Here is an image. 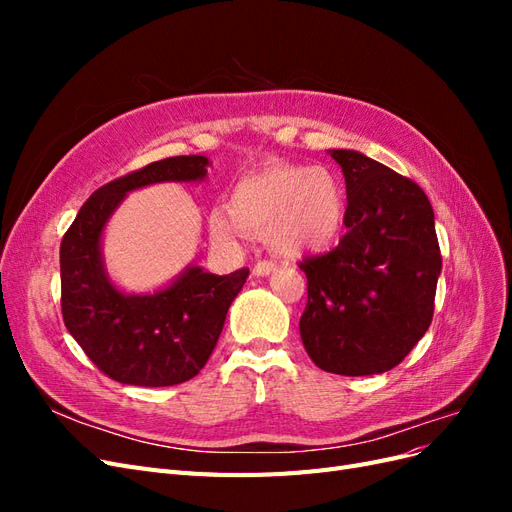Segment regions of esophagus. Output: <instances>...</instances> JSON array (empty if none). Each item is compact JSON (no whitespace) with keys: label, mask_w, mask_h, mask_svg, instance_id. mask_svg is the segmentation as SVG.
<instances>
[{"label":"esophagus","mask_w":512,"mask_h":512,"mask_svg":"<svg viewBox=\"0 0 512 512\" xmlns=\"http://www.w3.org/2000/svg\"><path fill=\"white\" fill-rule=\"evenodd\" d=\"M273 271H275V262L273 260H258L256 265H254V269H252V273L258 275V277H265V275H269Z\"/></svg>","instance_id":"obj_1"}]
</instances>
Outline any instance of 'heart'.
<instances>
[{"instance_id": "obj_1", "label": "heart", "mask_w": 512, "mask_h": 512, "mask_svg": "<svg viewBox=\"0 0 512 512\" xmlns=\"http://www.w3.org/2000/svg\"><path fill=\"white\" fill-rule=\"evenodd\" d=\"M344 220L342 185L327 168L265 166L241 177L228 209L209 215L211 237L239 245L247 235H269L277 252L299 256L322 250Z\"/></svg>"}]
</instances>
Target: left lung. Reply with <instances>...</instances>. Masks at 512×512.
Returning a JSON list of instances; mask_svg holds the SVG:
<instances>
[{"instance_id": "1", "label": "left lung", "mask_w": 512, "mask_h": 512, "mask_svg": "<svg viewBox=\"0 0 512 512\" xmlns=\"http://www.w3.org/2000/svg\"><path fill=\"white\" fill-rule=\"evenodd\" d=\"M342 166L346 235L307 256L303 346L320 369L371 376L406 359L433 318L442 256L433 209L418 185L359 151L333 149Z\"/></svg>"}]
</instances>
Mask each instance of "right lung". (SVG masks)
Instances as JSON below:
<instances>
[{
  "instance_id": "1",
  "label": "right lung",
  "mask_w": 512,
  "mask_h": 512,
  "mask_svg": "<svg viewBox=\"0 0 512 512\" xmlns=\"http://www.w3.org/2000/svg\"><path fill=\"white\" fill-rule=\"evenodd\" d=\"M205 156L151 162L87 198L59 247L66 329L102 374L121 384L173 386L194 378L218 344L230 303L250 269L228 275L190 267L153 294H123L108 282L100 239L128 192L162 181H200Z\"/></svg>"
}]
</instances>
